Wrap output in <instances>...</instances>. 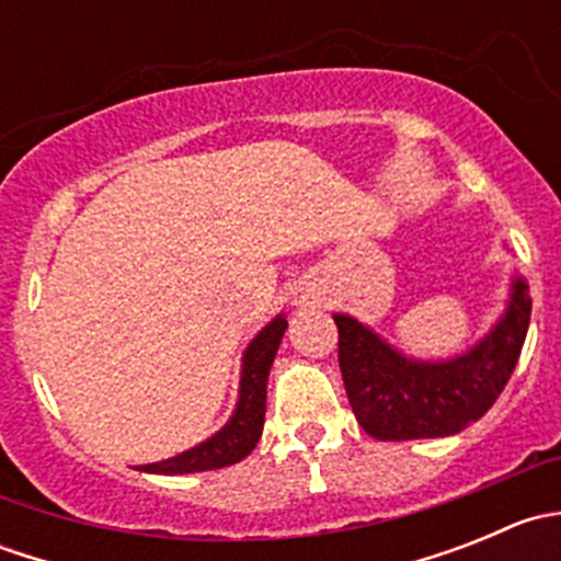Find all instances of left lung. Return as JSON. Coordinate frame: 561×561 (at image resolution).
<instances>
[{
	"mask_svg": "<svg viewBox=\"0 0 561 561\" xmlns=\"http://www.w3.org/2000/svg\"><path fill=\"white\" fill-rule=\"evenodd\" d=\"M529 314V285L522 274H513L494 325L450 358H415L353 314H333L339 369L364 432L399 443L450 437L480 421L516 369Z\"/></svg>",
	"mask_w": 561,
	"mask_h": 561,
	"instance_id": "8db88e82",
	"label": "left lung"
}]
</instances>
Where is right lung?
Returning a JSON list of instances; mask_svg holds the SVG:
<instances>
[{"instance_id":"1","label":"right lung","mask_w":561,"mask_h":561,"mask_svg":"<svg viewBox=\"0 0 561 561\" xmlns=\"http://www.w3.org/2000/svg\"><path fill=\"white\" fill-rule=\"evenodd\" d=\"M287 331V317L279 312L271 322H265L241 355L239 399L233 412L219 432L206 437L203 443L181 450L179 456L162 458L154 463H140V472L151 474H190L206 472V469H222L239 463L257 445L265 423V388H268L271 366H274L276 350Z\"/></svg>"}]
</instances>
